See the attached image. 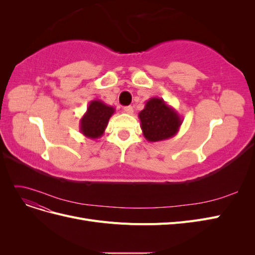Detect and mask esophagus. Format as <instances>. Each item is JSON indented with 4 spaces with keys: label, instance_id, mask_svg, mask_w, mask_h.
Segmentation results:
<instances>
[{
    "label": "esophagus",
    "instance_id": "esophagus-1",
    "mask_svg": "<svg viewBox=\"0 0 255 255\" xmlns=\"http://www.w3.org/2000/svg\"><path fill=\"white\" fill-rule=\"evenodd\" d=\"M123 113H126V114H128V115H132V114L134 113L133 107H132V106H126V107H123Z\"/></svg>",
    "mask_w": 255,
    "mask_h": 255
}]
</instances>
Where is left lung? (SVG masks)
Here are the masks:
<instances>
[{"mask_svg":"<svg viewBox=\"0 0 255 255\" xmlns=\"http://www.w3.org/2000/svg\"><path fill=\"white\" fill-rule=\"evenodd\" d=\"M144 138L150 142L163 141L179 132L183 119L172 106L161 98H150L138 114Z\"/></svg>","mask_w":255,"mask_h":255,"instance_id":"obj_1","label":"left lung"}]
</instances>
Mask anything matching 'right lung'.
<instances>
[{
	"mask_svg": "<svg viewBox=\"0 0 255 255\" xmlns=\"http://www.w3.org/2000/svg\"><path fill=\"white\" fill-rule=\"evenodd\" d=\"M114 113L113 106L105 104L101 100H92L80 120V132L90 139H98L104 134Z\"/></svg>",
	"mask_w": 255,
	"mask_h": 255,
	"instance_id": "1",
	"label": "right lung"
}]
</instances>
